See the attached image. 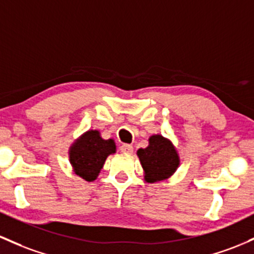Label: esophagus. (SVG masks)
<instances>
[{"label": "esophagus", "instance_id": "esophagus-1", "mask_svg": "<svg viewBox=\"0 0 254 254\" xmlns=\"http://www.w3.org/2000/svg\"><path fill=\"white\" fill-rule=\"evenodd\" d=\"M121 150L123 153H127V154H131L133 148H132L131 144L124 143V144H122V146H121Z\"/></svg>", "mask_w": 254, "mask_h": 254}]
</instances>
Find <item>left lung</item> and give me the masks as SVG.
<instances>
[{
  "label": "left lung",
  "instance_id": "obj_1",
  "mask_svg": "<svg viewBox=\"0 0 254 254\" xmlns=\"http://www.w3.org/2000/svg\"><path fill=\"white\" fill-rule=\"evenodd\" d=\"M137 155L144 170V180L149 183L170 177L180 164L174 144L161 135L152 136L149 146L138 149Z\"/></svg>",
  "mask_w": 254,
  "mask_h": 254
}]
</instances>
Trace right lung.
<instances>
[{"label":"right lung","instance_id":"1","mask_svg":"<svg viewBox=\"0 0 254 254\" xmlns=\"http://www.w3.org/2000/svg\"><path fill=\"white\" fill-rule=\"evenodd\" d=\"M116 152L113 140H104L96 130L88 131L72 146L69 161L74 172L85 181H94L105 164L106 158Z\"/></svg>","mask_w":254,"mask_h":254}]
</instances>
